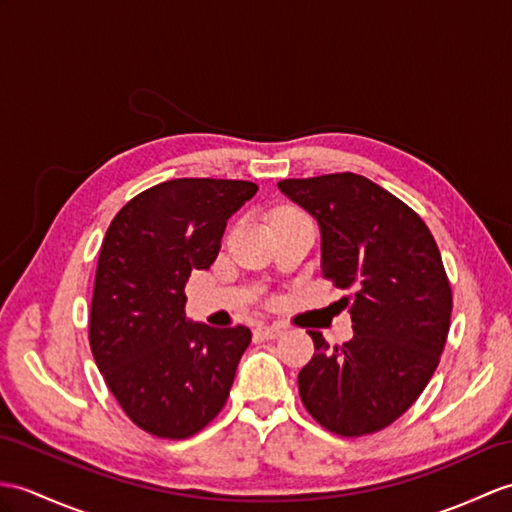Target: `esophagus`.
I'll use <instances>...</instances> for the list:
<instances>
[{
  "instance_id": "1",
  "label": "esophagus",
  "mask_w": 512,
  "mask_h": 512,
  "mask_svg": "<svg viewBox=\"0 0 512 512\" xmlns=\"http://www.w3.org/2000/svg\"><path fill=\"white\" fill-rule=\"evenodd\" d=\"M255 334L259 338H264V340H275V338H279L283 334V327H279V325H259L255 329Z\"/></svg>"
}]
</instances>
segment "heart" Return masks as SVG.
<instances>
[{
	"label": "heart",
	"mask_w": 512,
	"mask_h": 512,
	"mask_svg": "<svg viewBox=\"0 0 512 512\" xmlns=\"http://www.w3.org/2000/svg\"><path fill=\"white\" fill-rule=\"evenodd\" d=\"M281 213H296V211H290V209H285V211H281ZM281 213H277V216H281Z\"/></svg>",
	"instance_id": "b5f03b06"
}]
</instances>
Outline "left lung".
Instances as JSON below:
<instances>
[{
  "label": "left lung",
  "mask_w": 512,
  "mask_h": 512,
  "mask_svg": "<svg viewBox=\"0 0 512 512\" xmlns=\"http://www.w3.org/2000/svg\"><path fill=\"white\" fill-rule=\"evenodd\" d=\"M281 192L318 220L323 277L351 290L355 336L329 347L320 331L299 373L305 410L338 436L395 423L430 382L445 349L451 285L427 224L368 178L340 172L285 178Z\"/></svg>",
  "instance_id": "1"
}]
</instances>
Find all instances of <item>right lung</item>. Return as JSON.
<instances>
[{"label": "right lung", "mask_w": 512, "mask_h": 512, "mask_svg": "<svg viewBox=\"0 0 512 512\" xmlns=\"http://www.w3.org/2000/svg\"><path fill=\"white\" fill-rule=\"evenodd\" d=\"M251 181L174 178L117 211L95 268L89 344L106 386L141 430L181 441L227 403L251 329L185 320V283L220 253Z\"/></svg>", "instance_id": "obj_1"}]
</instances>
